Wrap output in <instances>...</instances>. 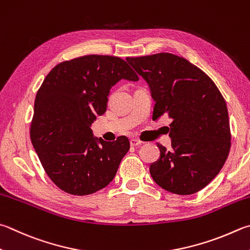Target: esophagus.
Returning <instances> with one entry per match:
<instances>
[{"label": "esophagus", "instance_id": "1", "mask_svg": "<svg viewBox=\"0 0 250 250\" xmlns=\"http://www.w3.org/2000/svg\"><path fill=\"white\" fill-rule=\"evenodd\" d=\"M143 142L142 141H140V140H138V139H131L130 140V144H131V146H139V145H141L142 144Z\"/></svg>", "mask_w": 250, "mask_h": 250}]
</instances>
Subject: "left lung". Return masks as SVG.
<instances>
[{
  "mask_svg": "<svg viewBox=\"0 0 250 250\" xmlns=\"http://www.w3.org/2000/svg\"><path fill=\"white\" fill-rule=\"evenodd\" d=\"M147 82L155 102L153 120L167 113L171 149L158 144L161 156L149 166L154 181L171 193L192 194L223 167L230 148L226 103L208 76L171 53L126 58Z\"/></svg>",
  "mask_w": 250,
  "mask_h": 250,
  "instance_id": "8db88e82",
  "label": "left lung"
}]
</instances>
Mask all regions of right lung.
I'll list each match as a JSON object with an SVG mask.
<instances>
[{"mask_svg": "<svg viewBox=\"0 0 250 250\" xmlns=\"http://www.w3.org/2000/svg\"><path fill=\"white\" fill-rule=\"evenodd\" d=\"M120 80L139 76L120 58L90 54L59 63L40 86L30 139L44 171L63 191L86 196L105 188L129 151L126 137L107 142L90 129Z\"/></svg>", "mask_w": 250, "mask_h": 250, "instance_id": "add662e5", "label": "right lung"}]
</instances>
